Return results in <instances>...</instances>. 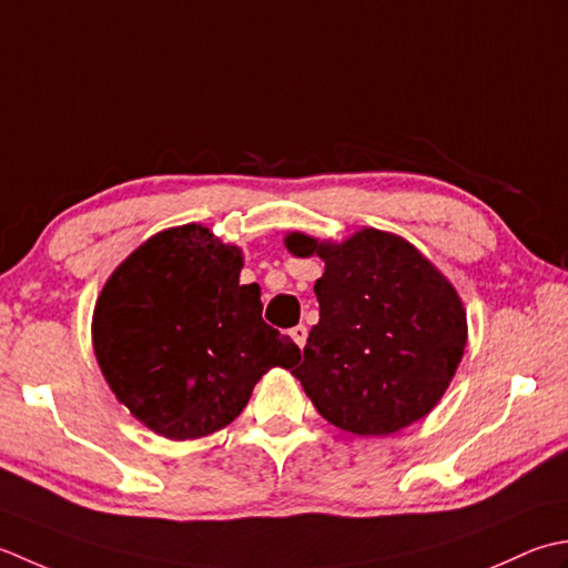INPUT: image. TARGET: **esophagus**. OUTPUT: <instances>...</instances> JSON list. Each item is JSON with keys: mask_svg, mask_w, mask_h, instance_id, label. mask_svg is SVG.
Returning <instances> with one entry per match:
<instances>
[{"mask_svg": "<svg viewBox=\"0 0 568 568\" xmlns=\"http://www.w3.org/2000/svg\"><path fill=\"white\" fill-rule=\"evenodd\" d=\"M292 338L296 341L298 348H304V345H306V338H308V328H306V326H296V328H292Z\"/></svg>", "mask_w": 568, "mask_h": 568, "instance_id": "34e87169", "label": "esophagus"}]
</instances>
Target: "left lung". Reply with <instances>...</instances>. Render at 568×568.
I'll return each instance as SVG.
<instances>
[{"mask_svg":"<svg viewBox=\"0 0 568 568\" xmlns=\"http://www.w3.org/2000/svg\"><path fill=\"white\" fill-rule=\"evenodd\" d=\"M296 257L326 262L321 318L292 375L323 419L357 436H389L444 397L466 351V308L412 242L361 227L343 242L288 233Z\"/></svg>","mask_w":568,"mask_h":568,"instance_id":"8db88e82","label":"left lung"}]
</instances>
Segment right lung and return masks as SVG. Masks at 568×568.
<instances>
[{
	"instance_id": "1",
	"label": "right lung",
	"mask_w": 568,
	"mask_h": 568,
	"mask_svg": "<svg viewBox=\"0 0 568 568\" xmlns=\"http://www.w3.org/2000/svg\"><path fill=\"white\" fill-rule=\"evenodd\" d=\"M242 250L203 225L161 230L102 286L92 351L114 397L146 429L189 442L247 407L272 367L292 369L296 343L262 321L257 284H240Z\"/></svg>"
}]
</instances>
